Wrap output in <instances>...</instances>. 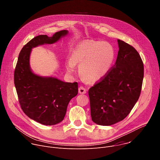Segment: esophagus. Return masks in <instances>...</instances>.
Instances as JSON below:
<instances>
[{"mask_svg": "<svg viewBox=\"0 0 160 160\" xmlns=\"http://www.w3.org/2000/svg\"><path fill=\"white\" fill-rule=\"evenodd\" d=\"M78 92H79L80 94H85L87 92V90L83 87L81 86L78 88Z\"/></svg>", "mask_w": 160, "mask_h": 160, "instance_id": "esophagus-1", "label": "esophagus"}]
</instances>
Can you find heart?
Returning a JSON list of instances; mask_svg holds the SVG:
<instances>
[{"instance_id": "b5f03b06", "label": "heart", "mask_w": 160, "mask_h": 160, "mask_svg": "<svg viewBox=\"0 0 160 160\" xmlns=\"http://www.w3.org/2000/svg\"><path fill=\"white\" fill-rule=\"evenodd\" d=\"M115 58V51L109 43L86 40L74 49L66 68L68 73H72L75 72V66H79L81 77L88 82L94 83L106 76Z\"/></svg>"}]
</instances>
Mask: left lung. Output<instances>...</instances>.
Instances as JSON below:
<instances>
[{
    "instance_id": "8db88e82",
    "label": "left lung",
    "mask_w": 160,
    "mask_h": 160,
    "mask_svg": "<svg viewBox=\"0 0 160 160\" xmlns=\"http://www.w3.org/2000/svg\"><path fill=\"white\" fill-rule=\"evenodd\" d=\"M116 62L105 77L88 90L90 115L98 125L108 126L127 117L138 101L144 64L134 48L118 40Z\"/></svg>"
}]
</instances>
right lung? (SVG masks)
<instances>
[{
    "instance_id": "obj_1",
    "label": "right lung",
    "mask_w": 160,
    "mask_h": 160,
    "mask_svg": "<svg viewBox=\"0 0 160 160\" xmlns=\"http://www.w3.org/2000/svg\"><path fill=\"white\" fill-rule=\"evenodd\" d=\"M68 33V30H61L51 37L40 35L32 38L22 48L14 70V82L22 110L30 118L45 125L63 120L68 103L78 94V83L35 74L30 68V56L33 48L54 43Z\"/></svg>"
}]
</instances>
